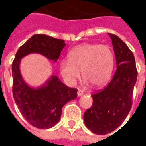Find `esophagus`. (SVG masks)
Wrapping results in <instances>:
<instances>
[{
	"instance_id": "esophagus-1",
	"label": "esophagus",
	"mask_w": 146,
	"mask_h": 146,
	"mask_svg": "<svg viewBox=\"0 0 146 146\" xmlns=\"http://www.w3.org/2000/svg\"><path fill=\"white\" fill-rule=\"evenodd\" d=\"M83 95H84V92H83L82 90L78 89V90H77V96H78V97H80V96H82Z\"/></svg>"
}]
</instances>
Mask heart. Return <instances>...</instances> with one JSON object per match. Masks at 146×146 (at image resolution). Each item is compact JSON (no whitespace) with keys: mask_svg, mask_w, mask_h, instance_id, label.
I'll use <instances>...</instances> for the list:
<instances>
[{"mask_svg":"<svg viewBox=\"0 0 146 146\" xmlns=\"http://www.w3.org/2000/svg\"><path fill=\"white\" fill-rule=\"evenodd\" d=\"M68 58L59 61L58 70L69 85L76 83L81 70L86 84L101 87L110 79L114 67V54L107 45H79L69 52Z\"/></svg>","mask_w":146,"mask_h":146,"instance_id":"heart-1","label":"heart"}]
</instances>
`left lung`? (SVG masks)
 Segmentation results:
<instances>
[{
	"instance_id": "8db88e82",
	"label": "left lung",
	"mask_w": 146,
	"mask_h": 146,
	"mask_svg": "<svg viewBox=\"0 0 146 146\" xmlns=\"http://www.w3.org/2000/svg\"><path fill=\"white\" fill-rule=\"evenodd\" d=\"M108 34L112 40L116 70L110 84L92 95L93 104L84 114L86 127L96 135H106L122 124L131 109L138 76L131 51L118 36Z\"/></svg>"
}]
</instances>
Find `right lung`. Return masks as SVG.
I'll return each mask as SVG.
<instances>
[{"instance_id":"obj_1","label":"right lung","mask_w":146,"mask_h":146,"mask_svg":"<svg viewBox=\"0 0 146 146\" xmlns=\"http://www.w3.org/2000/svg\"><path fill=\"white\" fill-rule=\"evenodd\" d=\"M65 46L63 40L46 34H34L19 48L13 61L15 102L25 119L36 128L48 129L56 125L64 105L77 97V90L65 85L55 75H51L39 87L29 85L21 74V59L36 53L56 62Z\"/></svg>"}]
</instances>
